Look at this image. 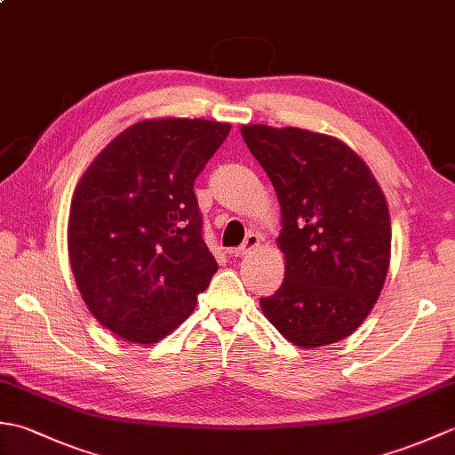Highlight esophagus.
Here are the masks:
<instances>
[{"label":"esophagus","mask_w":455,"mask_h":455,"mask_svg":"<svg viewBox=\"0 0 455 455\" xmlns=\"http://www.w3.org/2000/svg\"><path fill=\"white\" fill-rule=\"evenodd\" d=\"M258 244H259V235H258V233H250V235L246 236L244 243H243V246L230 250V254H233L235 258H243V256L252 252V250H254Z\"/></svg>","instance_id":"1"}]
</instances>
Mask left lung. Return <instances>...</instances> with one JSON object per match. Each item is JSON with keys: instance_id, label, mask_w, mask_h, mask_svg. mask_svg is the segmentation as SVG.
<instances>
[{"instance_id": "8db88e82", "label": "left lung", "mask_w": 455, "mask_h": 455, "mask_svg": "<svg viewBox=\"0 0 455 455\" xmlns=\"http://www.w3.org/2000/svg\"><path fill=\"white\" fill-rule=\"evenodd\" d=\"M240 132L282 205L285 279L259 299L262 311L295 346L342 340L365 321L387 277L391 220L379 183L328 134L267 124Z\"/></svg>"}]
</instances>
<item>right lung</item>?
<instances>
[{
  "label": "right lung",
  "instance_id": "add662e5",
  "mask_svg": "<svg viewBox=\"0 0 455 455\" xmlns=\"http://www.w3.org/2000/svg\"><path fill=\"white\" fill-rule=\"evenodd\" d=\"M228 132L205 119L140 121L76 188L68 220L76 283L92 315L124 340H162L217 272L193 183Z\"/></svg>",
  "mask_w": 455,
  "mask_h": 455
}]
</instances>
